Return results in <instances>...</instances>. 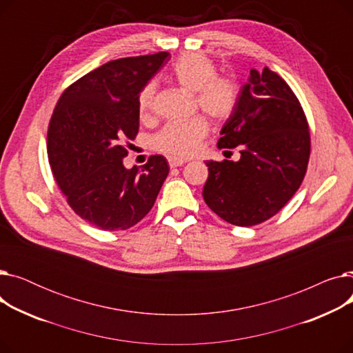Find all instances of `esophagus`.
I'll return each mask as SVG.
<instances>
[{
	"instance_id": "obj_1",
	"label": "esophagus",
	"mask_w": 353,
	"mask_h": 353,
	"mask_svg": "<svg viewBox=\"0 0 353 353\" xmlns=\"http://www.w3.org/2000/svg\"><path fill=\"white\" fill-rule=\"evenodd\" d=\"M184 163H186V160L177 159V157H169V165H170V167H180V165H183Z\"/></svg>"
}]
</instances>
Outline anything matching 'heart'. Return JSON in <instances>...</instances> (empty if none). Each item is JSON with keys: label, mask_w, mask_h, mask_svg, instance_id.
I'll return each instance as SVG.
<instances>
[{"label": "heart", "mask_w": 353, "mask_h": 353, "mask_svg": "<svg viewBox=\"0 0 353 353\" xmlns=\"http://www.w3.org/2000/svg\"><path fill=\"white\" fill-rule=\"evenodd\" d=\"M173 80L196 94V104L214 121L228 120L237 105L239 90L229 76L217 74L213 60L201 54H184L172 67ZM156 85L148 83L137 97L139 117L147 121L154 110ZM209 133V123L197 116L188 121L165 124L153 139L156 150L172 157L193 156Z\"/></svg>", "instance_id": "heart-1"}]
</instances>
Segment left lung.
Wrapping results in <instances>:
<instances>
[{"label":"left lung","mask_w":353,"mask_h":353,"mask_svg":"<svg viewBox=\"0 0 353 353\" xmlns=\"http://www.w3.org/2000/svg\"><path fill=\"white\" fill-rule=\"evenodd\" d=\"M219 148H240L239 161H206V205L228 223L254 226L301 188L310 156L309 124L289 84L268 67L250 70Z\"/></svg>","instance_id":"8db88e82"}]
</instances>
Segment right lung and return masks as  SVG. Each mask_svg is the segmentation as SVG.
I'll list each match as a JSON object with an SVG mask.
<instances>
[{
	"mask_svg": "<svg viewBox=\"0 0 353 353\" xmlns=\"http://www.w3.org/2000/svg\"><path fill=\"white\" fill-rule=\"evenodd\" d=\"M169 52L108 61L70 84L48 123L47 154L68 206L101 230H127L152 210L169 164L150 156L127 170L128 140L139 133L137 97Z\"/></svg>",
	"mask_w": 353,
	"mask_h": 353,
	"instance_id": "right-lung-1",
	"label": "right lung"
}]
</instances>
